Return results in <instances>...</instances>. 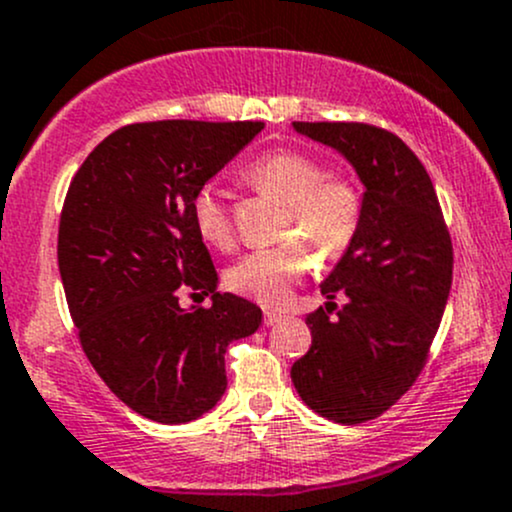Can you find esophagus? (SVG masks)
Returning a JSON list of instances; mask_svg holds the SVG:
<instances>
[{
  "mask_svg": "<svg viewBox=\"0 0 512 512\" xmlns=\"http://www.w3.org/2000/svg\"><path fill=\"white\" fill-rule=\"evenodd\" d=\"M282 319H284L282 311H274V309H267V311H265V324H267V326L279 324V321H282Z\"/></svg>",
  "mask_w": 512,
  "mask_h": 512,
  "instance_id": "esophagus-1",
  "label": "esophagus"
}]
</instances>
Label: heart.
<instances>
[{"label": "heart", "mask_w": 512, "mask_h": 512, "mask_svg": "<svg viewBox=\"0 0 512 512\" xmlns=\"http://www.w3.org/2000/svg\"><path fill=\"white\" fill-rule=\"evenodd\" d=\"M247 179L289 206L287 235H299L324 260L343 255L360 223V193L351 181L326 179V169L299 152H272L247 166ZM193 223L215 247L233 245V220L215 184H203L191 201ZM301 240L247 252L228 270L235 292L267 306H279L292 284L311 272L316 257Z\"/></svg>", "instance_id": "1"}]
</instances>
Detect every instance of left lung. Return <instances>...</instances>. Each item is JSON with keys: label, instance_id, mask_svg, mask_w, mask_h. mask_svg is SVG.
<instances>
[{"label": "left lung", "instance_id": "obj_1", "mask_svg": "<svg viewBox=\"0 0 512 512\" xmlns=\"http://www.w3.org/2000/svg\"><path fill=\"white\" fill-rule=\"evenodd\" d=\"M292 127L341 154L363 186L358 230L319 284L326 301L306 316L311 348L292 365V383L316 414L360 424L422 373L449 299L451 240L432 179L397 134L358 122Z\"/></svg>", "mask_w": 512, "mask_h": 512}]
</instances>
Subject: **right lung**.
Segmentation results:
<instances>
[{
    "label": "right lung",
    "instance_id": "obj_1",
    "mask_svg": "<svg viewBox=\"0 0 512 512\" xmlns=\"http://www.w3.org/2000/svg\"><path fill=\"white\" fill-rule=\"evenodd\" d=\"M262 122L164 120L127 125L83 161L58 228V270L83 351L122 402L186 424L228 387L225 351L262 326V309L218 292L191 201ZM212 294V306L181 307Z\"/></svg>",
    "mask_w": 512,
    "mask_h": 512
}]
</instances>
